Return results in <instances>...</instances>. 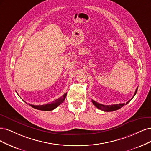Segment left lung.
<instances>
[{
	"instance_id": "8db88e82",
	"label": "left lung",
	"mask_w": 151,
	"mask_h": 151,
	"mask_svg": "<svg viewBox=\"0 0 151 151\" xmlns=\"http://www.w3.org/2000/svg\"><path fill=\"white\" fill-rule=\"evenodd\" d=\"M137 89H138V88H137V89H136L134 96L135 95L136 93H137ZM134 96H133V97H134ZM133 97H132V98H133ZM132 99H131L130 100H129L125 104H115V105H102V104H101L97 103L96 101H94L93 100H92V103L93 104V105L96 106V108H98V109H100L101 110H103V111H115V110H118V109H120L121 107H122V106H123L124 105H127V104L129 103V102H130V101L131 100H132Z\"/></svg>"
}]
</instances>
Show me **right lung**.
Segmentation results:
<instances>
[{"instance_id": "right-lung-1", "label": "right lung", "mask_w": 151, "mask_h": 151, "mask_svg": "<svg viewBox=\"0 0 151 151\" xmlns=\"http://www.w3.org/2000/svg\"><path fill=\"white\" fill-rule=\"evenodd\" d=\"M66 96V93L65 95H63L61 97L59 98L58 99L56 100L55 101H53L51 103H49L46 105H34L31 104H29L34 109H36L40 110H42V111H51L52 110H54L56 109L57 106H59L61 104H62L63 101H64L65 98Z\"/></svg>"}]
</instances>
